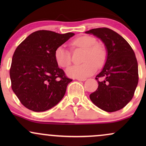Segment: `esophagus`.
<instances>
[{
  "label": "esophagus",
  "instance_id": "esophagus-1",
  "mask_svg": "<svg viewBox=\"0 0 146 146\" xmlns=\"http://www.w3.org/2000/svg\"><path fill=\"white\" fill-rule=\"evenodd\" d=\"M77 80H78V81L84 82V81H86V78H77Z\"/></svg>",
  "mask_w": 146,
  "mask_h": 146
}]
</instances>
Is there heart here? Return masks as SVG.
Segmentation results:
<instances>
[{
  "mask_svg": "<svg viewBox=\"0 0 146 146\" xmlns=\"http://www.w3.org/2000/svg\"><path fill=\"white\" fill-rule=\"evenodd\" d=\"M73 48L85 50L83 62L81 64L73 65L66 69V74L73 78H86L96 71L97 66L102 67L107 58L106 48L103 44L98 43L97 39L90 36L78 37L71 42ZM57 64L65 68L71 63V53L64 46H60L54 52Z\"/></svg>",
  "mask_w": 146,
  "mask_h": 146,
  "instance_id": "heart-1",
  "label": "heart"
}]
</instances>
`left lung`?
Masks as SVG:
<instances>
[{"mask_svg":"<svg viewBox=\"0 0 146 146\" xmlns=\"http://www.w3.org/2000/svg\"><path fill=\"white\" fill-rule=\"evenodd\" d=\"M85 33L100 38L107 51L104 66L95 78L98 88L90 95V100L104 111H117L132 100L138 84L135 52L123 37L108 28H97ZM100 77L102 80H98Z\"/></svg>","mask_w":146,"mask_h":146,"instance_id":"1","label":"left lung"}]
</instances>
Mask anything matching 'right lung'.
<instances>
[{"instance_id":"1","label":"right lung","mask_w":146,"mask_h":146,"mask_svg":"<svg viewBox=\"0 0 146 146\" xmlns=\"http://www.w3.org/2000/svg\"><path fill=\"white\" fill-rule=\"evenodd\" d=\"M74 35L40 30L30 34L16 48L9 70L11 88L27 108L46 111L64 96L72 80L58 67L54 52Z\"/></svg>"}]
</instances>
